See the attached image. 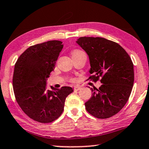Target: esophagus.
<instances>
[{
  "mask_svg": "<svg viewBox=\"0 0 149 149\" xmlns=\"http://www.w3.org/2000/svg\"><path fill=\"white\" fill-rule=\"evenodd\" d=\"M80 89H81V88L79 87H77V86L74 87V91H79Z\"/></svg>",
  "mask_w": 149,
  "mask_h": 149,
  "instance_id": "34e87169",
  "label": "esophagus"
}]
</instances>
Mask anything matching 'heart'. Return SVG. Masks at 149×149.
Returning a JSON list of instances; mask_svg holds the SVG:
<instances>
[{"label":"heart","instance_id":"b5f03b06","mask_svg":"<svg viewBox=\"0 0 149 149\" xmlns=\"http://www.w3.org/2000/svg\"><path fill=\"white\" fill-rule=\"evenodd\" d=\"M81 52H83L81 51V50H74V52H72V56H73V55H74V54L81 53Z\"/></svg>","mask_w":149,"mask_h":149}]
</instances>
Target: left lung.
Segmentation results:
<instances>
[{"label": "left lung", "instance_id": "obj_1", "mask_svg": "<svg viewBox=\"0 0 149 149\" xmlns=\"http://www.w3.org/2000/svg\"><path fill=\"white\" fill-rule=\"evenodd\" d=\"M76 43L89 56V79L100 78L103 84L93 89L92 96L85 103L90 114L100 119L113 116L127 102L134 82L132 59L119 44L102 37H79Z\"/></svg>", "mask_w": 149, "mask_h": 149}]
</instances>
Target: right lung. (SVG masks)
<instances>
[{"instance_id":"obj_1","label":"right lung","mask_w":149,"mask_h":149,"mask_svg":"<svg viewBox=\"0 0 149 149\" xmlns=\"http://www.w3.org/2000/svg\"><path fill=\"white\" fill-rule=\"evenodd\" d=\"M64 45L49 41L31 46L18 58L14 65L13 89L16 101L25 114L40 123L56 120L64 110L65 100L73 92L70 87L52 91L47 80L53 71Z\"/></svg>"}]
</instances>
